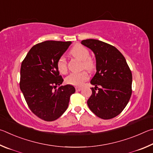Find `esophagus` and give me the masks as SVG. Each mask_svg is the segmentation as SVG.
Wrapping results in <instances>:
<instances>
[{
  "instance_id": "1",
  "label": "esophagus",
  "mask_w": 153,
  "mask_h": 153,
  "mask_svg": "<svg viewBox=\"0 0 153 153\" xmlns=\"http://www.w3.org/2000/svg\"><path fill=\"white\" fill-rule=\"evenodd\" d=\"M75 89H76V91H80L82 89V87H75Z\"/></svg>"
}]
</instances>
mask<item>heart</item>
<instances>
[{"mask_svg": "<svg viewBox=\"0 0 153 153\" xmlns=\"http://www.w3.org/2000/svg\"><path fill=\"white\" fill-rule=\"evenodd\" d=\"M71 53L74 57L82 60V68H86L88 71H93L94 69L95 62L93 59L89 57L90 53L87 48L81 44H76L71 50ZM56 66L60 73H66L68 71L67 61L64 56H61L58 58L56 62ZM89 77V74L86 71L79 72H72L66 78V83L74 86H81L87 81Z\"/></svg>", "mask_w": 153, "mask_h": 153, "instance_id": "1", "label": "heart"}]
</instances>
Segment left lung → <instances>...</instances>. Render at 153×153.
<instances>
[{
	"instance_id": "left-lung-1",
	"label": "left lung",
	"mask_w": 153,
	"mask_h": 153,
	"mask_svg": "<svg viewBox=\"0 0 153 153\" xmlns=\"http://www.w3.org/2000/svg\"><path fill=\"white\" fill-rule=\"evenodd\" d=\"M82 45L94 52L97 72L91 81L95 88L87 105L101 119L114 118L127 105L132 95V75L122 53L97 39L82 40Z\"/></svg>"
}]
</instances>
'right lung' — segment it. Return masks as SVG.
Returning <instances> with one entry per match:
<instances>
[{
  "mask_svg": "<svg viewBox=\"0 0 153 153\" xmlns=\"http://www.w3.org/2000/svg\"><path fill=\"white\" fill-rule=\"evenodd\" d=\"M71 42L45 41L33 45L21 63L20 89L30 110L40 119L52 122L68 108L71 85L60 86L63 79L56 66Z\"/></svg>",
  "mask_w": 153,
  "mask_h": 153,
  "instance_id": "1",
  "label": "right lung"
}]
</instances>
